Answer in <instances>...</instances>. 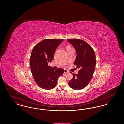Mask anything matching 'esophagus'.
I'll return each instance as SVG.
<instances>
[{"label": "esophagus", "instance_id": "34e87169", "mask_svg": "<svg viewBox=\"0 0 124 124\" xmlns=\"http://www.w3.org/2000/svg\"><path fill=\"white\" fill-rule=\"evenodd\" d=\"M64 73H67L69 72V71H67V70H66V69H64Z\"/></svg>", "mask_w": 124, "mask_h": 124}]
</instances>
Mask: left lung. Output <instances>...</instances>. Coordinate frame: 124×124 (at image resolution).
Wrapping results in <instances>:
<instances>
[{
    "instance_id": "left-lung-1",
    "label": "left lung",
    "mask_w": 124,
    "mask_h": 124,
    "mask_svg": "<svg viewBox=\"0 0 124 124\" xmlns=\"http://www.w3.org/2000/svg\"><path fill=\"white\" fill-rule=\"evenodd\" d=\"M76 50L77 56L74 64L79 69L77 74L68 82L71 88L76 90L85 88L90 82L94 72L96 56L94 51L86 42L78 39H67Z\"/></svg>"
}]
</instances>
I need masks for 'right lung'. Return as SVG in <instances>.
I'll return each mask as SVG.
<instances>
[{"label": "right lung", "mask_w": 124, "mask_h": 124, "mask_svg": "<svg viewBox=\"0 0 124 124\" xmlns=\"http://www.w3.org/2000/svg\"><path fill=\"white\" fill-rule=\"evenodd\" d=\"M63 39H44L34 47L30 57L31 73L36 84L42 88L51 90L54 88L59 76L63 74L62 68L54 69L49 66L52 62L56 48Z\"/></svg>", "instance_id": "add662e5"}]
</instances>
